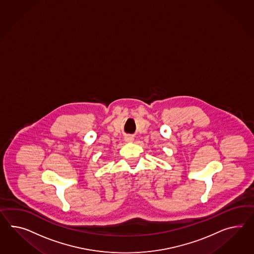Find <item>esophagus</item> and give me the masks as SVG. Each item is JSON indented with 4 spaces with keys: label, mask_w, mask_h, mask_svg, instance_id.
Returning a JSON list of instances; mask_svg holds the SVG:
<instances>
[{
    "label": "esophagus",
    "mask_w": 254,
    "mask_h": 254,
    "mask_svg": "<svg viewBox=\"0 0 254 254\" xmlns=\"http://www.w3.org/2000/svg\"><path fill=\"white\" fill-rule=\"evenodd\" d=\"M125 140L130 142V141H132V140H133V136H130V135H127V136H125Z\"/></svg>",
    "instance_id": "34e87169"
}]
</instances>
